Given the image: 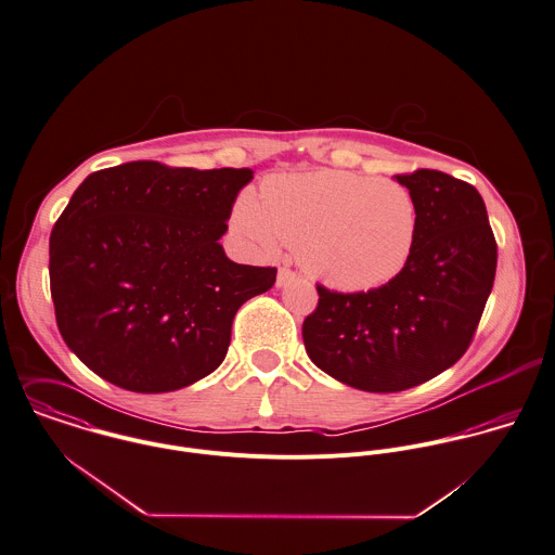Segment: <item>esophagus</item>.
<instances>
[{"label": "esophagus", "instance_id": "34e87169", "mask_svg": "<svg viewBox=\"0 0 555 555\" xmlns=\"http://www.w3.org/2000/svg\"><path fill=\"white\" fill-rule=\"evenodd\" d=\"M296 279H298V274L283 266V268H279V274H276V287H285V285H289Z\"/></svg>", "mask_w": 555, "mask_h": 555}]
</instances>
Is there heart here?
<instances>
[{"instance_id": "heart-1", "label": "heart", "mask_w": 555, "mask_h": 555, "mask_svg": "<svg viewBox=\"0 0 555 555\" xmlns=\"http://www.w3.org/2000/svg\"><path fill=\"white\" fill-rule=\"evenodd\" d=\"M231 224L261 253L298 248L305 270L334 289L369 292L408 266L418 208L395 180L326 169L270 180L261 202L244 193Z\"/></svg>"}]
</instances>
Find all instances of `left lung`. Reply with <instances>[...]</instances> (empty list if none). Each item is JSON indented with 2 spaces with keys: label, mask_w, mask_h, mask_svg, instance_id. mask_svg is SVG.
Segmentation results:
<instances>
[{
  "label": "left lung",
  "mask_w": 555,
  "mask_h": 555,
  "mask_svg": "<svg viewBox=\"0 0 555 555\" xmlns=\"http://www.w3.org/2000/svg\"><path fill=\"white\" fill-rule=\"evenodd\" d=\"M395 180L418 208L408 266L369 292L318 285V309L302 324L309 358L366 392L408 390L450 369L472 343L498 266L487 208L472 184L436 169Z\"/></svg>",
  "instance_id": "obj_1"
}]
</instances>
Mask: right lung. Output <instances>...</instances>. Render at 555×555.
<instances>
[{
    "label": "right lung",
    "mask_w": 555,
    "mask_h": 555,
    "mask_svg": "<svg viewBox=\"0 0 555 555\" xmlns=\"http://www.w3.org/2000/svg\"><path fill=\"white\" fill-rule=\"evenodd\" d=\"M250 180L156 160L83 180L51 231L49 276L57 328L88 369L147 395L219 369L237 309L276 281L219 242Z\"/></svg>",
    "instance_id": "add662e5"
}]
</instances>
